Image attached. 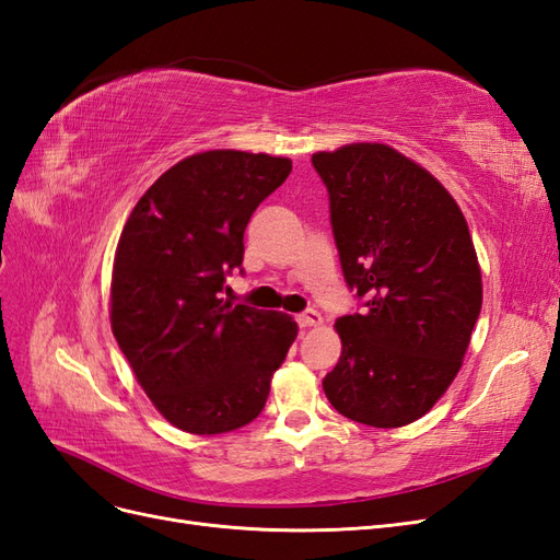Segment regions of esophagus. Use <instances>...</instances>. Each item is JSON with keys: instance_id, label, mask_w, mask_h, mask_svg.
<instances>
[{"instance_id": "34e87169", "label": "esophagus", "mask_w": 560, "mask_h": 560, "mask_svg": "<svg viewBox=\"0 0 560 560\" xmlns=\"http://www.w3.org/2000/svg\"><path fill=\"white\" fill-rule=\"evenodd\" d=\"M296 322H299V327H319L325 319H322V315L317 311H303L296 315Z\"/></svg>"}]
</instances>
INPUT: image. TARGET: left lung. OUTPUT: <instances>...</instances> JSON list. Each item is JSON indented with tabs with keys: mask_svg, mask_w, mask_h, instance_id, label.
<instances>
[{
	"mask_svg": "<svg viewBox=\"0 0 560 560\" xmlns=\"http://www.w3.org/2000/svg\"><path fill=\"white\" fill-rule=\"evenodd\" d=\"M313 167L343 278L364 306L336 319L343 350L322 387L350 420L404 428L446 393L481 313L467 222L442 182L387 144L317 151Z\"/></svg>",
	"mask_w": 560,
	"mask_h": 560,
	"instance_id": "left-lung-1",
	"label": "left lung"
}]
</instances>
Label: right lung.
Returning <instances> with one entry per match:
<instances>
[{
    "mask_svg": "<svg viewBox=\"0 0 560 560\" xmlns=\"http://www.w3.org/2000/svg\"><path fill=\"white\" fill-rule=\"evenodd\" d=\"M292 161L235 149L194 154L132 208L112 273V331L167 422L222 434L257 418L296 338L276 311L233 306L224 282L243 264L245 226Z\"/></svg>",
    "mask_w": 560,
    "mask_h": 560,
    "instance_id": "right-lung-1",
    "label": "right lung"
}]
</instances>
